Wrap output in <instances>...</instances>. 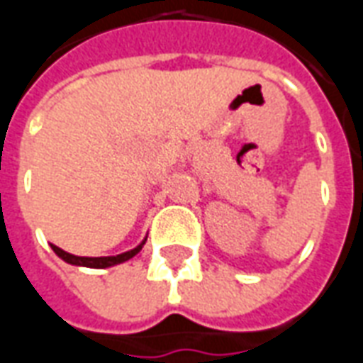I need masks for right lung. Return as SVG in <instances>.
<instances>
[{
	"label": "right lung",
	"mask_w": 363,
	"mask_h": 363,
	"mask_svg": "<svg viewBox=\"0 0 363 363\" xmlns=\"http://www.w3.org/2000/svg\"><path fill=\"white\" fill-rule=\"evenodd\" d=\"M145 244V242H143ZM143 244H138L136 248L128 252H123V254H117V256H104V258H86V256H74V254H68V252H64L62 248H58V246H54L52 244V250L64 259V262H68V264H74V266H86V268H109V266H115V264H121V262H127L133 256H136L138 252L143 250Z\"/></svg>",
	"instance_id": "add662e5"
}]
</instances>
